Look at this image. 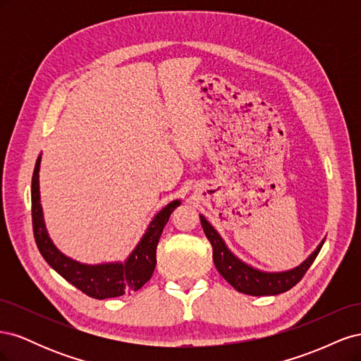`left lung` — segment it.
<instances>
[{"instance_id":"8db88e82","label":"left lung","mask_w":361,"mask_h":361,"mask_svg":"<svg viewBox=\"0 0 361 361\" xmlns=\"http://www.w3.org/2000/svg\"><path fill=\"white\" fill-rule=\"evenodd\" d=\"M200 223L206 238L209 239V243L212 245V257L218 272H220L226 279V281L231 283L238 292L253 295V297L279 295L293 288L304 277V274L307 272V269L310 268V265L313 264L316 256H318L324 245L322 239V243L316 247L313 253L297 268L283 272H265L250 267L241 259H238L232 251L227 248L220 233L215 231L203 215H200Z\"/></svg>"}]
</instances>
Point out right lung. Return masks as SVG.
Listing matches in <instances>:
<instances>
[{"instance_id": "add662e5", "label": "right lung", "mask_w": 361, "mask_h": 361, "mask_svg": "<svg viewBox=\"0 0 361 361\" xmlns=\"http://www.w3.org/2000/svg\"><path fill=\"white\" fill-rule=\"evenodd\" d=\"M39 169L40 155L36 161L31 179V216L37 248L49 267L56 269L71 285L96 300L114 298L123 293H130L138 290L146 281H149L157 267V247L164 226L167 224L171 212L180 204V200L169 203L154 216V220L147 226L146 233L125 262L85 265L64 256L51 241L45 221H43L40 204Z\"/></svg>"}]
</instances>
